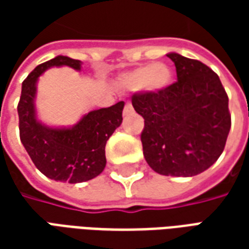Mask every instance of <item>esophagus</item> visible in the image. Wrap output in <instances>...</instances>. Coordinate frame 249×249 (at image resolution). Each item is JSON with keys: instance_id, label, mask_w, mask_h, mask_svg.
Wrapping results in <instances>:
<instances>
[{"instance_id": "34e87169", "label": "esophagus", "mask_w": 249, "mask_h": 249, "mask_svg": "<svg viewBox=\"0 0 249 249\" xmlns=\"http://www.w3.org/2000/svg\"><path fill=\"white\" fill-rule=\"evenodd\" d=\"M132 113H133V107H132V104L130 103H126L124 108V116H129V114Z\"/></svg>"}]
</instances>
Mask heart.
Wrapping results in <instances>:
<instances>
[{
	"label": "heart",
	"instance_id": "1",
	"mask_svg": "<svg viewBox=\"0 0 249 249\" xmlns=\"http://www.w3.org/2000/svg\"><path fill=\"white\" fill-rule=\"evenodd\" d=\"M172 81V71L169 66L157 62L144 65L125 73L120 78V87L125 90H139L144 88L149 92H161Z\"/></svg>",
	"mask_w": 249,
	"mask_h": 249
}]
</instances>
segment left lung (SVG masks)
<instances>
[{"mask_svg":"<svg viewBox=\"0 0 249 249\" xmlns=\"http://www.w3.org/2000/svg\"><path fill=\"white\" fill-rule=\"evenodd\" d=\"M167 56L178 81L161 92L135 93L132 105L145 124L141 142L148 165L164 176L192 178L224 151L231 129L228 96L205 64L178 53Z\"/></svg>","mask_w":249,"mask_h":249,"instance_id":"obj_1","label":"left lung"}]
</instances>
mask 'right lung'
Returning <instances> with one entry per match:
<instances>
[{"label": "right lung", "instance_id": "obj_1", "mask_svg": "<svg viewBox=\"0 0 249 249\" xmlns=\"http://www.w3.org/2000/svg\"><path fill=\"white\" fill-rule=\"evenodd\" d=\"M53 66L81 71V61L57 56L36 68L22 82L19 97V139L35 165L46 178L71 184L92 180L107 165L105 145L123 123L124 101L84 114L73 126L54 128L37 119L36 96L40 76Z\"/></svg>", "mask_w": 249, "mask_h": 249}]
</instances>
